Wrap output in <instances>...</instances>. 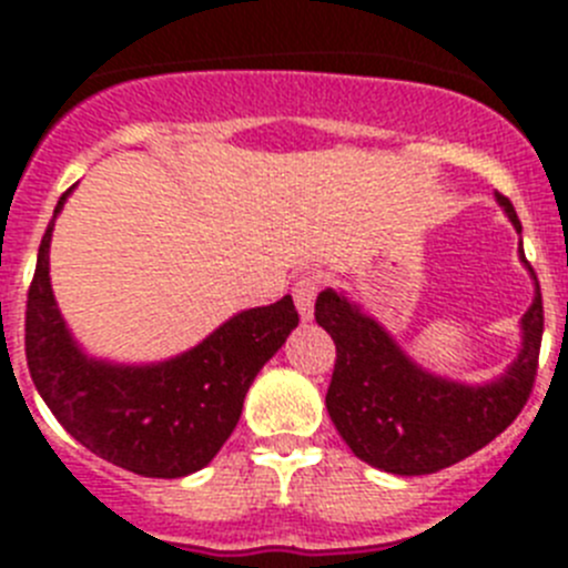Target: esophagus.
Instances as JSON below:
<instances>
[{
    "instance_id": "34e87169",
    "label": "esophagus",
    "mask_w": 568,
    "mask_h": 568,
    "mask_svg": "<svg viewBox=\"0 0 568 568\" xmlns=\"http://www.w3.org/2000/svg\"><path fill=\"white\" fill-rule=\"evenodd\" d=\"M315 295H318V275H298L293 284V298L295 307H298L301 318L310 321L313 318V307H315Z\"/></svg>"
}]
</instances>
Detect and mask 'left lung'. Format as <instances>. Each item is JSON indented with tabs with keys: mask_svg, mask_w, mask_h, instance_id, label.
<instances>
[{
	"mask_svg": "<svg viewBox=\"0 0 568 568\" xmlns=\"http://www.w3.org/2000/svg\"><path fill=\"white\" fill-rule=\"evenodd\" d=\"M498 202L520 233L509 199L498 193ZM520 258L526 261V255ZM529 273L535 275V270L529 267ZM315 321L335 341L327 413L346 446L369 466L393 475H433L484 449L520 415L538 375L544 298L538 284L520 321L524 349L518 361L484 386L424 373L384 327L333 290H324L315 301Z\"/></svg>",
	"mask_w": 568,
	"mask_h": 568,
	"instance_id": "left-lung-1",
	"label": "left lung"
}]
</instances>
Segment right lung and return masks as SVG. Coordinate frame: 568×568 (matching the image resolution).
I'll return each mask as SVG.
<instances>
[{
    "label": "right lung",
    "instance_id": "1",
    "mask_svg": "<svg viewBox=\"0 0 568 568\" xmlns=\"http://www.w3.org/2000/svg\"><path fill=\"white\" fill-rule=\"evenodd\" d=\"M53 219L39 244L24 310V358L39 395L79 444L122 469L144 478H184L207 466L239 424L258 369L298 324L293 298L239 313L164 364L93 361L73 344L50 290Z\"/></svg>",
    "mask_w": 568,
    "mask_h": 568
}]
</instances>
